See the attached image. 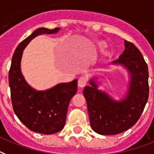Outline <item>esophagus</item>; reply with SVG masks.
<instances>
[{
    "mask_svg": "<svg viewBox=\"0 0 154 154\" xmlns=\"http://www.w3.org/2000/svg\"><path fill=\"white\" fill-rule=\"evenodd\" d=\"M87 82H88L87 78L84 77V76H82V77H80V78L79 79L78 86L79 88H83V87L86 86V84H87Z\"/></svg>",
    "mask_w": 154,
    "mask_h": 154,
    "instance_id": "34e87169",
    "label": "esophagus"
}]
</instances>
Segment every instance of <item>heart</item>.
Segmentation results:
<instances>
[{"instance_id": "obj_1", "label": "heart", "mask_w": 154, "mask_h": 154, "mask_svg": "<svg viewBox=\"0 0 154 154\" xmlns=\"http://www.w3.org/2000/svg\"><path fill=\"white\" fill-rule=\"evenodd\" d=\"M99 46H100V48H104V47H106V44L105 42H100V43H99Z\"/></svg>"}]
</instances>
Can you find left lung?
Returning a JSON list of instances; mask_svg holds the SVG:
<instances>
[{
	"label": "left lung",
	"instance_id": "left-lung-1",
	"mask_svg": "<svg viewBox=\"0 0 154 154\" xmlns=\"http://www.w3.org/2000/svg\"><path fill=\"white\" fill-rule=\"evenodd\" d=\"M125 49L112 64L125 67L131 79L128 92L120 101L114 100L99 90L95 80L83 89L88 104L91 127L101 135H115L133 127L139 120L149 98V71L147 63L137 47L125 41Z\"/></svg>",
	"mask_w": 154,
	"mask_h": 154
}]
</instances>
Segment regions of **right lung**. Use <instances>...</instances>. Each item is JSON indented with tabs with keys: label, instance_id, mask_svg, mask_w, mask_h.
Wrapping results in <instances>:
<instances>
[{
	"label": "right lung",
	"instance_id": "1",
	"mask_svg": "<svg viewBox=\"0 0 154 154\" xmlns=\"http://www.w3.org/2000/svg\"><path fill=\"white\" fill-rule=\"evenodd\" d=\"M59 28H38L21 42L15 50L9 72L13 108L16 116L29 130L53 134L65 126L68 105L77 92L78 81L59 83L46 91H36L25 80L21 71V59L27 44L38 35L55 34Z\"/></svg>",
	"mask_w": 154,
	"mask_h": 154
}]
</instances>
